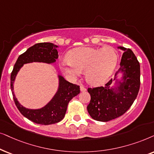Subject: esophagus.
I'll use <instances>...</instances> for the list:
<instances>
[{"mask_svg": "<svg viewBox=\"0 0 154 154\" xmlns=\"http://www.w3.org/2000/svg\"><path fill=\"white\" fill-rule=\"evenodd\" d=\"M80 91H82V92H85V91H87V89H86V88L84 87V86L82 85L80 87Z\"/></svg>", "mask_w": 154, "mask_h": 154, "instance_id": "esophagus-1", "label": "esophagus"}]
</instances>
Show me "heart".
I'll use <instances>...</instances> for the list:
<instances>
[{"label":"heart","mask_w":154,"mask_h":154,"mask_svg":"<svg viewBox=\"0 0 154 154\" xmlns=\"http://www.w3.org/2000/svg\"><path fill=\"white\" fill-rule=\"evenodd\" d=\"M67 57L69 59L60 61L61 70L72 78L85 71L86 79L93 85H101L109 79L118 58L116 51L110 47H78L69 51Z\"/></svg>","instance_id":"1"}]
</instances>
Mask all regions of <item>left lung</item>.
<instances>
[{
	"instance_id": "obj_1",
	"label": "left lung",
	"mask_w": 154,
	"mask_h": 154,
	"mask_svg": "<svg viewBox=\"0 0 154 154\" xmlns=\"http://www.w3.org/2000/svg\"><path fill=\"white\" fill-rule=\"evenodd\" d=\"M119 48L125 52L121 58L120 68L115 75L119 71H122L124 75L123 82L120 83L118 89V92L110 89L112 79L104 87L88 88L91 100L87 106V110L90 116L97 121L108 122L122 116L131 107L138 95L140 87V65L131 49Z\"/></svg>"
}]
</instances>
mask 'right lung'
Returning a JSON list of instances; mask_svg holds the SVG:
<instances>
[{
  "label": "right lung",
  "instance_id": "right-lung-1",
  "mask_svg": "<svg viewBox=\"0 0 154 154\" xmlns=\"http://www.w3.org/2000/svg\"><path fill=\"white\" fill-rule=\"evenodd\" d=\"M56 45L52 43H39L28 48L18 57L10 75V88L15 103L20 112L29 120L36 124H55L61 121L65 117L67 106L72 98L80 92L79 86L74 85L59 76V88L53 99L44 108L38 110H31L20 105L13 92V83L18 71L25 63L43 62L52 63L58 58Z\"/></svg>",
  "mask_w": 154,
  "mask_h": 154
}]
</instances>
